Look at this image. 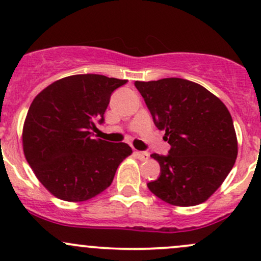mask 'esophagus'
Returning a JSON list of instances; mask_svg holds the SVG:
<instances>
[{
  "instance_id": "esophagus-1",
  "label": "esophagus",
  "mask_w": 261,
  "mask_h": 261,
  "mask_svg": "<svg viewBox=\"0 0 261 261\" xmlns=\"http://www.w3.org/2000/svg\"><path fill=\"white\" fill-rule=\"evenodd\" d=\"M135 154H136V157L139 158L140 161H147L149 154L147 153V152H141V151H136L135 152Z\"/></svg>"
}]
</instances>
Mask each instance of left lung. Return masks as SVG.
<instances>
[{
    "label": "left lung",
    "mask_w": 261,
    "mask_h": 261,
    "mask_svg": "<svg viewBox=\"0 0 261 261\" xmlns=\"http://www.w3.org/2000/svg\"><path fill=\"white\" fill-rule=\"evenodd\" d=\"M153 121L166 131L168 155L151 154L161 175L148 182L151 193L174 206L205 202L232 170L238 141L232 116L220 98L182 79L136 81Z\"/></svg>",
    "instance_id": "1"
}]
</instances>
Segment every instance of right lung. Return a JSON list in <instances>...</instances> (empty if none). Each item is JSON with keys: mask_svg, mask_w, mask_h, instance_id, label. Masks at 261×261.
I'll return each instance as SVG.
<instances>
[{"mask_svg": "<svg viewBox=\"0 0 261 261\" xmlns=\"http://www.w3.org/2000/svg\"><path fill=\"white\" fill-rule=\"evenodd\" d=\"M126 82L73 74L55 81L32 101L23 125V151L38 180L58 199L81 202L99 195L133 153L124 142L92 139L112 93Z\"/></svg>", "mask_w": 261, "mask_h": 261, "instance_id": "1", "label": "right lung"}]
</instances>
